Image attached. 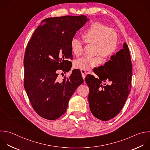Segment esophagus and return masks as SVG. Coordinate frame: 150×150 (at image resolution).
<instances>
[{
  "mask_svg": "<svg viewBox=\"0 0 150 150\" xmlns=\"http://www.w3.org/2000/svg\"><path fill=\"white\" fill-rule=\"evenodd\" d=\"M80 71H81V73L82 77H83V79H84L85 76H86V71L84 70H83V69H81Z\"/></svg>",
  "mask_w": 150,
  "mask_h": 150,
  "instance_id": "obj_1",
  "label": "esophagus"
}]
</instances>
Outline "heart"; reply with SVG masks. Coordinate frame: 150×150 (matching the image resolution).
Segmentation results:
<instances>
[{"mask_svg": "<svg viewBox=\"0 0 150 150\" xmlns=\"http://www.w3.org/2000/svg\"><path fill=\"white\" fill-rule=\"evenodd\" d=\"M81 36L84 43H94L95 54H98L94 57H85L77 60L74 66L78 69L86 70L94 69L101 63V55L104 58H108L115 53L118 47V35L116 32L98 22L90 25ZM70 48L76 56H80L83 53V46L76 39L71 40Z\"/></svg>", "mask_w": 150, "mask_h": 150, "instance_id": "b5f03b06", "label": "heart"}]
</instances>
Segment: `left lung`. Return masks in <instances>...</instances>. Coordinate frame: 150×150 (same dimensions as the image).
Here are the masks:
<instances>
[{
  "label": "left lung",
  "instance_id": "8db88e82",
  "mask_svg": "<svg viewBox=\"0 0 150 150\" xmlns=\"http://www.w3.org/2000/svg\"><path fill=\"white\" fill-rule=\"evenodd\" d=\"M97 76L85 78L90 92V111L97 118L108 121L115 117L122 108L131 88L132 64L128 45L112 55L104 66L94 68ZM110 81L111 84L105 83Z\"/></svg>",
  "mask_w": 150,
  "mask_h": 150
}]
</instances>
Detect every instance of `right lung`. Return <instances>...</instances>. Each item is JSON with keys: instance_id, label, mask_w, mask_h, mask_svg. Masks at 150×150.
<instances>
[{"instance_id": "1", "label": "right lung", "mask_w": 150, "mask_h": 150, "mask_svg": "<svg viewBox=\"0 0 150 150\" xmlns=\"http://www.w3.org/2000/svg\"><path fill=\"white\" fill-rule=\"evenodd\" d=\"M87 21L84 15L45 19L27 46L24 87L33 109L44 118L54 120L61 117L73 94L83 83L79 69L73 70L62 83L57 79V70L62 69L64 73L70 70L71 62L67 59L73 57L71 41Z\"/></svg>"}]
</instances>
